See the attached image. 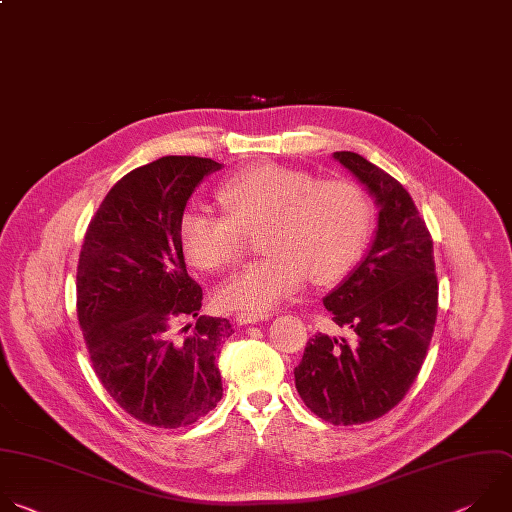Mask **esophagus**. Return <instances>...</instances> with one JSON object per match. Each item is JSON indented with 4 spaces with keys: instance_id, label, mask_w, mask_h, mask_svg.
<instances>
[{
    "instance_id": "esophagus-1",
    "label": "esophagus",
    "mask_w": 512,
    "mask_h": 512,
    "mask_svg": "<svg viewBox=\"0 0 512 512\" xmlns=\"http://www.w3.org/2000/svg\"><path fill=\"white\" fill-rule=\"evenodd\" d=\"M272 315L270 313H252V311H244L236 315V323L238 325H254V323H262L268 321Z\"/></svg>"
}]
</instances>
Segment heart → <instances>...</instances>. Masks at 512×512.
Here are the masks:
<instances>
[{
    "instance_id": "1",
    "label": "heart",
    "mask_w": 512,
    "mask_h": 512,
    "mask_svg": "<svg viewBox=\"0 0 512 512\" xmlns=\"http://www.w3.org/2000/svg\"><path fill=\"white\" fill-rule=\"evenodd\" d=\"M231 216L187 210L179 240L189 264L220 270L242 254L246 232L260 230V260L230 276L218 292L228 309L266 313L300 290L343 280L361 260L373 232V208L351 179H319L278 163L250 165L218 189Z\"/></svg>"
}]
</instances>
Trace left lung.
I'll list each match as a JSON object with an SVG mask.
<instances>
[{"mask_svg": "<svg viewBox=\"0 0 512 512\" xmlns=\"http://www.w3.org/2000/svg\"><path fill=\"white\" fill-rule=\"evenodd\" d=\"M333 157L367 187L379 208L377 230L365 258L323 298L355 343L315 335L294 383L321 420L353 426L385 416L416 381L434 335L438 278L434 242L412 195L357 153Z\"/></svg>", "mask_w": 512, "mask_h": 512, "instance_id": "8db88e82", "label": "left lung"}]
</instances>
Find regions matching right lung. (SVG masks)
I'll return each instance as SVG.
<instances>
[{"mask_svg": "<svg viewBox=\"0 0 512 512\" xmlns=\"http://www.w3.org/2000/svg\"><path fill=\"white\" fill-rule=\"evenodd\" d=\"M220 169L181 155L133 169L102 199L80 250L76 313L94 373L127 414L155 428L191 426L224 393L216 357L234 331L228 319L197 317L203 292L179 240L191 193ZM189 316L196 327L177 340L170 329Z\"/></svg>", "mask_w": 512, "mask_h": 512, "instance_id": "1", "label": "right lung"}]
</instances>
